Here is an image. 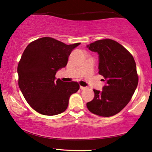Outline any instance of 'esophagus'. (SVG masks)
<instances>
[{
	"instance_id": "34e87169",
	"label": "esophagus",
	"mask_w": 152,
	"mask_h": 152,
	"mask_svg": "<svg viewBox=\"0 0 152 152\" xmlns=\"http://www.w3.org/2000/svg\"><path fill=\"white\" fill-rule=\"evenodd\" d=\"M80 89H81V90H85V89H86V87H82V86H80Z\"/></svg>"
}]
</instances>
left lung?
Instances as JSON below:
<instances>
[{
    "instance_id": "left-lung-1",
    "label": "left lung",
    "mask_w": 152,
    "mask_h": 152,
    "mask_svg": "<svg viewBox=\"0 0 152 152\" xmlns=\"http://www.w3.org/2000/svg\"><path fill=\"white\" fill-rule=\"evenodd\" d=\"M87 47L99 55V73L106 85L102 91L93 89L94 98L87 107L97 115L113 116L126 106L137 87L135 61L124 46L112 39L96 41Z\"/></svg>"
}]
</instances>
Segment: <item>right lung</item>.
<instances>
[{"mask_svg": "<svg viewBox=\"0 0 152 152\" xmlns=\"http://www.w3.org/2000/svg\"><path fill=\"white\" fill-rule=\"evenodd\" d=\"M80 44L67 45L51 37H42L24 49L18 66V85L37 112L46 115L63 113L70 96L79 90L77 82L56 80V74L66 66L72 50Z\"/></svg>", "mask_w": 152, "mask_h": 152, "instance_id": "add662e5", "label": "right lung"}]
</instances>
